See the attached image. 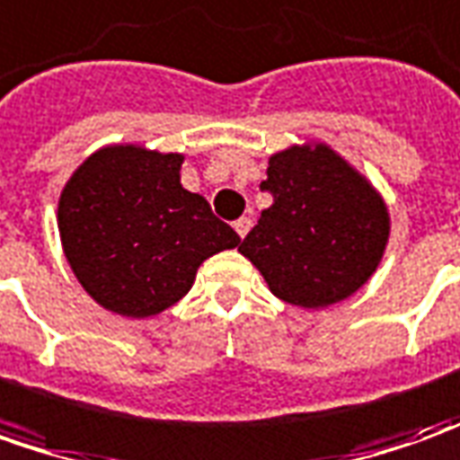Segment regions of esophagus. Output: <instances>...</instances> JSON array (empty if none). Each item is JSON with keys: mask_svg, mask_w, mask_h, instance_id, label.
<instances>
[{"mask_svg": "<svg viewBox=\"0 0 460 460\" xmlns=\"http://www.w3.org/2000/svg\"><path fill=\"white\" fill-rule=\"evenodd\" d=\"M252 224H254V221H252V218L249 217H242L239 218V221H234V229H236V234H239V236H246V234H249V229H252Z\"/></svg>", "mask_w": 460, "mask_h": 460, "instance_id": "obj_1", "label": "esophagus"}]
</instances>
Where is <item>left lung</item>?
I'll use <instances>...</instances> for the list:
<instances>
[{
	"label": "left lung",
	"mask_w": 460,
	"mask_h": 460,
	"mask_svg": "<svg viewBox=\"0 0 460 460\" xmlns=\"http://www.w3.org/2000/svg\"><path fill=\"white\" fill-rule=\"evenodd\" d=\"M261 190L271 206L239 246L271 295L307 309L355 295L377 270L390 217L380 193L330 146L274 153Z\"/></svg>",
	"instance_id": "obj_1"
}]
</instances>
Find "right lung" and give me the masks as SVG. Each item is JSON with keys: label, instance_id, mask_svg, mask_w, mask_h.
<instances>
[{"label": "right lung", "instance_id": "add662e5", "mask_svg": "<svg viewBox=\"0 0 460 460\" xmlns=\"http://www.w3.org/2000/svg\"><path fill=\"white\" fill-rule=\"evenodd\" d=\"M181 153L111 146L59 193L58 226L77 282L123 317H153L190 289L208 256L239 246L204 196L181 186Z\"/></svg>", "mask_w": 460, "mask_h": 460}]
</instances>
